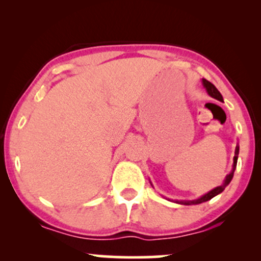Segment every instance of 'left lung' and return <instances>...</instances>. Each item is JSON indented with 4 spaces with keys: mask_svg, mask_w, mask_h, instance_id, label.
<instances>
[{
    "mask_svg": "<svg viewBox=\"0 0 261 261\" xmlns=\"http://www.w3.org/2000/svg\"><path fill=\"white\" fill-rule=\"evenodd\" d=\"M203 82V85H204V88L206 89V92L212 96L213 98H216L219 99V101H221L222 99V95L220 94V91L217 90L216 87L214 84L210 83L209 81L206 80H202ZM238 155H239V145L237 146V148H235V155H234V163H233V170H231V172L229 174H227L226 179H224L223 184L220 185V187H217L215 189H213L212 191H209L208 194L203 195L202 197H199L197 199H194V201H177V203H179V204H185V205H190V204H199V203H203V202H206L209 201V199H212L213 197H215V196H217L219 194H221L224 189H226V187L228 184L230 183L231 178H233L234 176V171H235V167H237V163H238Z\"/></svg>",
    "mask_w": 261,
    "mask_h": 261,
    "instance_id": "left-lung-1",
    "label": "left lung"
}]
</instances>
